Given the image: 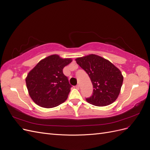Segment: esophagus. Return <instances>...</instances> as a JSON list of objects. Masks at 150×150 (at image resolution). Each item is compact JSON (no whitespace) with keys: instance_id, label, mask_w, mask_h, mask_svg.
I'll return each mask as SVG.
<instances>
[{"instance_id":"esophagus-1","label":"esophagus","mask_w":150,"mask_h":150,"mask_svg":"<svg viewBox=\"0 0 150 150\" xmlns=\"http://www.w3.org/2000/svg\"><path fill=\"white\" fill-rule=\"evenodd\" d=\"M79 86H79V84L76 85V89H79Z\"/></svg>"}]
</instances>
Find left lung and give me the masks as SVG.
I'll return each instance as SVG.
<instances>
[{
    "label": "left lung",
    "mask_w": 150,
    "mask_h": 150,
    "mask_svg": "<svg viewBox=\"0 0 150 150\" xmlns=\"http://www.w3.org/2000/svg\"><path fill=\"white\" fill-rule=\"evenodd\" d=\"M91 80L93 93L86 98L88 103L96 106H105L115 102L118 97L123 82L121 71L110 61L96 54L76 59Z\"/></svg>",
    "instance_id": "left-lung-1"
}]
</instances>
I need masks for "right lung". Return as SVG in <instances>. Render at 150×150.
I'll return each instance as SVG.
<instances>
[{
    "label": "right lung",
    "instance_id": "1",
    "mask_svg": "<svg viewBox=\"0 0 150 150\" xmlns=\"http://www.w3.org/2000/svg\"><path fill=\"white\" fill-rule=\"evenodd\" d=\"M72 61L71 58L53 54L40 60L25 78L27 88L33 101L40 107L52 108L64 103L71 91L63 68Z\"/></svg>",
    "mask_w": 150,
    "mask_h": 150
}]
</instances>
